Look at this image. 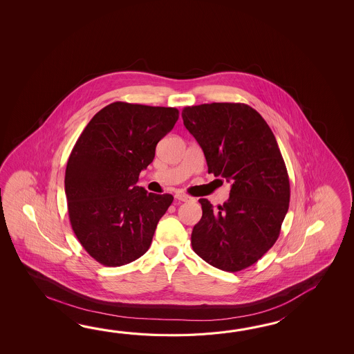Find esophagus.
<instances>
[{
    "mask_svg": "<svg viewBox=\"0 0 354 354\" xmlns=\"http://www.w3.org/2000/svg\"><path fill=\"white\" fill-rule=\"evenodd\" d=\"M174 198H176V200H178V201H182V203H187V201H191V200H192V197H189L188 195H185V194H176V195H174Z\"/></svg>",
    "mask_w": 354,
    "mask_h": 354,
    "instance_id": "34e87169",
    "label": "esophagus"
}]
</instances>
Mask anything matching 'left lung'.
Masks as SVG:
<instances>
[{
    "label": "left lung",
    "mask_w": 354,
    "mask_h": 354,
    "mask_svg": "<svg viewBox=\"0 0 354 354\" xmlns=\"http://www.w3.org/2000/svg\"><path fill=\"white\" fill-rule=\"evenodd\" d=\"M182 119L203 149L209 174L233 183L218 209L198 200L203 218L191 234L192 248L218 270L241 271L276 243L288 210L290 180L279 144L245 104L188 106Z\"/></svg>",
    "instance_id": "1"
}]
</instances>
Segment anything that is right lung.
Here are the masks:
<instances>
[{
    "instance_id": "right-lung-1",
    "label": "right lung",
    "mask_w": 354,
    "mask_h": 354,
    "mask_svg": "<svg viewBox=\"0 0 354 354\" xmlns=\"http://www.w3.org/2000/svg\"><path fill=\"white\" fill-rule=\"evenodd\" d=\"M177 120L174 107L118 101L100 110L75 142L64 178L69 221L98 263L124 266L151 247L174 196L148 194L136 182Z\"/></svg>"
}]
</instances>
